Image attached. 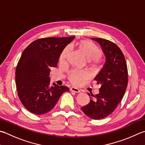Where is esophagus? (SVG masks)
Wrapping results in <instances>:
<instances>
[{"mask_svg": "<svg viewBox=\"0 0 145 145\" xmlns=\"http://www.w3.org/2000/svg\"><path fill=\"white\" fill-rule=\"evenodd\" d=\"M70 91L75 92V93H80V90L78 89V88H76V87H71L70 88Z\"/></svg>", "mask_w": 145, "mask_h": 145, "instance_id": "obj_1", "label": "esophagus"}]
</instances>
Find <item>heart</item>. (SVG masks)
I'll return each instance as SVG.
<instances>
[{
    "label": "heart",
    "mask_w": 145,
    "mask_h": 145,
    "mask_svg": "<svg viewBox=\"0 0 145 145\" xmlns=\"http://www.w3.org/2000/svg\"><path fill=\"white\" fill-rule=\"evenodd\" d=\"M79 48L89 61L97 60L101 56V52L93 42L84 40L80 42ZM71 51V46H68L63 50L59 56V61L65 63ZM89 74L86 71L72 70L69 73V79L71 83L75 86H80L84 80L89 78Z\"/></svg>",
    "instance_id": "1"
}]
</instances>
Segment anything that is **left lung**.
Here are the masks:
<instances>
[{
  "label": "left lung",
  "instance_id": "left-lung-1",
  "mask_svg": "<svg viewBox=\"0 0 145 145\" xmlns=\"http://www.w3.org/2000/svg\"><path fill=\"white\" fill-rule=\"evenodd\" d=\"M103 49L106 61L94 80L101 85L98 94L88 93L90 103L82 107L86 115L93 120H101L114 112L126 92L128 75L123 53L117 45L102 38H92Z\"/></svg>",
  "mask_w": 145,
  "mask_h": 145
}]
</instances>
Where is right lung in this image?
<instances>
[{"label":"right lung","mask_w":145,"mask_h":145,"mask_svg":"<svg viewBox=\"0 0 145 145\" xmlns=\"http://www.w3.org/2000/svg\"><path fill=\"white\" fill-rule=\"evenodd\" d=\"M75 38H46L33 41L22 52L16 70L20 101L29 112L44 114L53 109L59 98L69 91L66 86L50 85V72L57 66L61 53Z\"/></svg>","instance_id":"add662e5"}]
</instances>
